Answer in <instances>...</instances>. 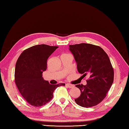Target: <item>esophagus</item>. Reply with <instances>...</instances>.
I'll return each mask as SVG.
<instances>
[{"instance_id": "obj_1", "label": "esophagus", "mask_w": 129, "mask_h": 129, "mask_svg": "<svg viewBox=\"0 0 129 129\" xmlns=\"http://www.w3.org/2000/svg\"><path fill=\"white\" fill-rule=\"evenodd\" d=\"M66 86H67V87L70 88L73 87V85H72V84H69V83H66Z\"/></svg>"}]
</instances>
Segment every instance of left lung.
I'll list each match as a JSON object with an SVG mask.
<instances>
[{
    "label": "left lung",
    "instance_id": "left-lung-1",
    "mask_svg": "<svg viewBox=\"0 0 129 129\" xmlns=\"http://www.w3.org/2000/svg\"><path fill=\"white\" fill-rule=\"evenodd\" d=\"M69 50L77 63V70L84 77L89 76L87 84H77L81 95L74 99L84 108L99 104L106 96L114 81V70L108 55L102 48L82 43L70 45Z\"/></svg>",
    "mask_w": 129,
    "mask_h": 129
}]
</instances>
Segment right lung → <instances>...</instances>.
<instances>
[{"label": "right lung", "instance_id": "1", "mask_svg": "<svg viewBox=\"0 0 129 129\" xmlns=\"http://www.w3.org/2000/svg\"><path fill=\"white\" fill-rule=\"evenodd\" d=\"M58 47L34 46L24 50L16 62L15 82L23 98L30 105L41 107L53 98L56 89L64 83L50 84L42 77L48 57Z\"/></svg>", "mask_w": 129, "mask_h": 129}]
</instances>
